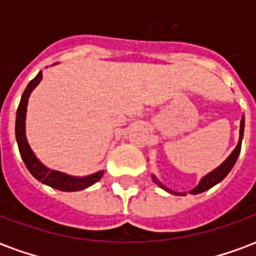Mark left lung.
<instances>
[{"label": "left lung", "instance_id": "1", "mask_svg": "<svg viewBox=\"0 0 256 256\" xmlns=\"http://www.w3.org/2000/svg\"><path fill=\"white\" fill-rule=\"evenodd\" d=\"M242 134H244V115H242V122H240V137H238V142H237L236 148L233 150V152H232L230 155L226 158V160L222 164H220V166L216 167L215 170H212V172H208V174H206V176L200 180V182L198 184V186H194L192 190H189L190 194H198V193L208 190V189L212 188L214 185L220 184V181H222V180H224V178L230 172V170L233 168V166H234V163H236L237 158H238V155H240ZM152 180H154V182H155L156 185H159L162 189H164V190H167L168 193L178 194V196H185V194H186L185 192H174V190H172V189H168L167 186H164V185H163V184H162L160 181L154 176V174H152Z\"/></svg>", "mask_w": 256, "mask_h": 256}]
</instances>
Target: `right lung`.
Returning <instances> with one entry per match:
<instances>
[{
  "mask_svg": "<svg viewBox=\"0 0 256 256\" xmlns=\"http://www.w3.org/2000/svg\"><path fill=\"white\" fill-rule=\"evenodd\" d=\"M42 72L40 71L36 78L31 80L30 84H27V88L22 94V100L18 106V112H16V141H18V146H19V152L22 159L24 162L27 170L32 174V177H36L38 181L45 184L50 188L58 189L63 192H76V190H82L92 186L96 184L101 177L104 172H97L94 174H90L86 177H74V176H68L64 172H60L58 170H50L49 167L44 166L40 159L36 158V154L28 145L27 137H26V112H27V104H28V97H30L31 92L36 89L38 84L41 82Z\"/></svg>",
  "mask_w": 256,
  "mask_h": 256,
  "instance_id": "add662e5",
  "label": "right lung"
}]
</instances>
